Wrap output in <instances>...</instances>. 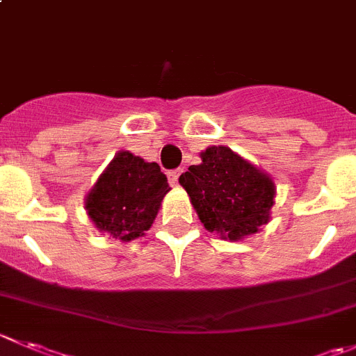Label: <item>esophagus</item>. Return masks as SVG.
<instances>
[{"label": "esophagus", "mask_w": 356, "mask_h": 356, "mask_svg": "<svg viewBox=\"0 0 356 356\" xmlns=\"http://www.w3.org/2000/svg\"><path fill=\"white\" fill-rule=\"evenodd\" d=\"M181 172H182L181 168H175V170L167 172V177H168V181H170L172 186L177 184V179H179V175H181Z\"/></svg>", "instance_id": "34e87169"}]
</instances>
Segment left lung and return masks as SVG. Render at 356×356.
I'll list each match as a JSON object with an SVG mask.
<instances>
[{
	"label": "left lung",
	"instance_id": "8db88e82",
	"mask_svg": "<svg viewBox=\"0 0 356 356\" xmlns=\"http://www.w3.org/2000/svg\"><path fill=\"white\" fill-rule=\"evenodd\" d=\"M202 163L179 177L200 220L210 233L236 241L270 220L277 188L268 174L226 146L203 151Z\"/></svg>",
	"mask_w": 356,
	"mask_h": 356
}]
</instances>
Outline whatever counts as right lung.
Returning <instances> with one entry per match:
<instances>
[{"mask_svg": "<svg viewBox=\"0 0 356 356\" xmlns=\"http://www.w3.org/2000/svg\"><path fill=\"white\" fill-rule=\"evenodd\" d=\"M168 191L160 165L120 151L86 195L85 209L99 231L130 241L149 229Z\"/></svg>", "mask_w": 356, "mask_h": 356, "instance_id": "1", "label": "right lung"}]
</instances>
